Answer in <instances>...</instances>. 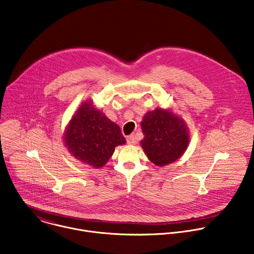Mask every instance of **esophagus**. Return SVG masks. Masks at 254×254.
I'll list each match as a JSON object with an SVG mask.
<instances>
[{
	"mask_svg": "<svg viewBox=\"0 0 254 254\" xmlns=\"http://www.w3.org/2000/svg\"><path fill=\"white\" fill-rule=\"evenodd\" d=\"M127 142L128 143V144H134L135 143V137H134V135H128L127 137Z\"/></svg>",
	"mask_w": 254,
	"mask_h": 254,
	"instance_id": "esophagus-1",
	"label": "esophagus"
}]
</instances>
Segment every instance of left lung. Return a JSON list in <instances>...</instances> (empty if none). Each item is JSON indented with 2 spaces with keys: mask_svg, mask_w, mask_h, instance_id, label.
<instances>
[{
  "mask_svg": "<svg viewBox=\"0 0 254 254\" xmlns=\"http://www.w3.org/2000/svg\"><path fill=\"white\" fill-rule=\"evenodd\" d=\"M141 147L148 159L157 166L179 159L189 145V130L180 116L160 108L147 112L140 123Z\"/></svg>",
  "mask_w": 254,
  "mask_h": 254,
  "instance_id": "obj_1",
  "label": "left lung"
}]
</instances>
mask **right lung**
<instances>
[{"label": "right lung", "instance_id": "1", "mask_svg": "<svg viewBox=\"0 0 254 254\" xmlns=\"http://www.w3.org/2000/svg\"><path fill=\"white\" fill-rule=\"evenodd\" d=\"M63 140L72 156L94 168L103 167L115 147L126 143L120 127L97 110L92 101L84 102L72 116Z\"/></svg>", "mask_w": 254, "mask_h": 254}]
</instances>
